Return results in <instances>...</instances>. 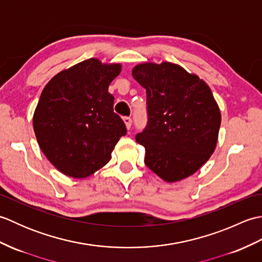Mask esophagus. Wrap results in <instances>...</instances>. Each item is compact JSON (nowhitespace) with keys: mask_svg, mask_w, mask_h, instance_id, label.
<instances>
[{"mask_svg":"<svg viewBox=\"0 0 262 262\" xmlns=\"http://www.w3.org/2000/svg\"><path fill=\"white\" fill-rule=\"evenodd\" d=\"M124 122H125V125H126V128L127 129H130V127H132V118L130 117H125L124 118Z\"/></svg>","mask_w":262,"mask_h":262,"instance_id":"1","label":"esophagus"}]
</instances>
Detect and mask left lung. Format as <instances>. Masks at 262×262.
I'll return each mask as SVG.
<instances>
[{"mask_svg":"<svg viewBox=\"0 0 262 262\" xmlns=\"http://www.w3.org/2000/svg\"><path fill=\"white\" fill-rule=\"evenodd\" d=\"M132 74L146 90L147 124L136 135L144 162L166 182L193 174L213 154L221 126L209 86L169 62L140 64Z\"/></svg>","mask_w":262,"mask_h":262,"instance_id":"1","label":"left lung"}]
</instances>
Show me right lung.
Returning a JSON list of instances; mask_svg holds the SVG:
<instances>
[{"mask_svg": "<svg viewBox=\"0 0 262 262\" xmlns=\"http://www.w3.org/2000/svg\"><path fill=\"white\" fill-rule=\"evenodd\" d=\"M120 64L86 59L47 83L33 114V130L42 153L72 178H85L109 162L127 129L114 113L109 84Z\"/></svg>", "mask_w": 262, "mask_h": 262, "instance_id": "add662e5", "label": "right lung"}]
</instances>
